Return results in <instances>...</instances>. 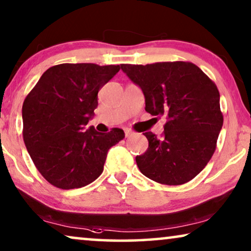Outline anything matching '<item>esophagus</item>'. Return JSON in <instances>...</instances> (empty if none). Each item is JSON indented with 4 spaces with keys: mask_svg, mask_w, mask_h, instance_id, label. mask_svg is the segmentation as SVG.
<instances>
[{
    "mask_svg": "<svg viewBox=\"0 0 251 251\" xmlns=\"http://www.w3.org/2000/svg\"><path fill=\"white\" fill-rule=\"evenodd\" d=\"M133 135V132L130 129H128V128H126L125 129V136L126 137H129V136H132Z\"/></svg>",
    "mask_w": 251,
    "mask_h": 251,
    "instance_id": "obj_1",
    "label": "esophagus"
}]
</instances>
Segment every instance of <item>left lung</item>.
<instances>
[{
  "instance_id": "obj_1",
  "label": "left lung",
  "mask_w": 251,
  "mask_h": 251,
  "mask_svg": "<svg viewBox=\"0 0 251 251\" xmlns=\"http://www.w3.org/2000/svg\"><path fill=\"white\" fill-rule=\"evenodd\" d=\"M121 68L142 89L146 111L167 118L160 139L152 132L143 133L149 148L136 156L137 167L160 184L191 181L213 157L223 126L216 84L188 61L121 65Z\"/></svg>"
}]
</instances>
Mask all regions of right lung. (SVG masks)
<instances>
[{
	"label": "right lung",
	"instance_id": "1",
	"mask_svg": "<svg viewBox=\"0 0 251 251\" xmlns=\"http://www.w3.org/2000/svg\"><path fill=\"white\" fill-rule=\"evenodd\" d=\"M119 65L61 63L41 76L23 104V136L37 171L62 190L83 188L103 172L108 150L124 130L99 133L91 126L98 92L119 72Z\"/></svg>",
	"mask_w": 251,
	"mask_h": 251
}]
</instances>
